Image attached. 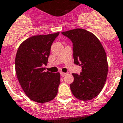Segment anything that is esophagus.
<instances>
[{
	"label": "esophagus",
	"instance_id": "1",
	"mask_svg": "<svg viewBox=\"0 0 123 123\" xmlns=\"http://www.w3.org/2000/svg\"><path fill=\"white\" fill-rule=\"evenodd\" d=\"M60 74H61V76H64L66 73H63V72H60Z\"/></svg>",
	"mask_w": 123,
	"mask_h": 123
}]
</instances>
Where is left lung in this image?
<instances>
[{
    "label": "left lung",
    "mask_w": 123,
    "mask_h": 123,
    "mask_svg": "<svg viewBox=\"0 0 123 123\" xmlns=\"http://www.w3.org/2000/svg\"><path fill=\"white\" fill-rule=\"evenodd\" d=\"M61 33L71 40L74 63L82 68L80 74H72L74 81L70 85L71 92L81 100H92L101 92L107 76V59L103 46L93 34L84 29Z\"/></svg>",
    "instance_id": "8db88e82"
}]
</instances>
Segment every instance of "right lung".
Instances as JSON below:
<instances>
[{
    "instance_id": "right-lung-1",
    "label": "right lung",
    "mask_w": 123,
    "mask_h": 123,
    "mask_svg": "<svg viewBox=\"0 0 123 123\" xmlns=\"http://www.w3.org/2000/svg\"><path fill=\"white\" fill-rule=\"evenodd\" d=\"M59 32L37 35L24 41L19 47L15 59L17 78L25 94L38 103L53 100L57 94L59 73L45 72L50 48Z\"/></svg>"
}]
</instances>
